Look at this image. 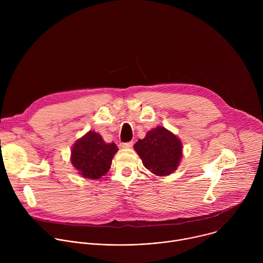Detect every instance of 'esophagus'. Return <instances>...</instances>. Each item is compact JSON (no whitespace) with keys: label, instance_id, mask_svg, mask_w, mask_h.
Instances as JSON below:
<instances>
[{"label":"esophagus","instance_id":"esophagus-1","mask_svg":"<svg viewBox=\"0 0 263 263\" xmlns=\"http://www.w3.org/2000/svg\"><path fill=\"white\" fill-rule=\"evenodd\" d=\"M133 145V141H128V142H122L121 143V146L124 147V148H129Z\"/></svg>","mask_w":263,"mask_h":263}]
</instances>
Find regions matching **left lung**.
I'll list each match as a JSON object with an SVG mask.
<instances>
[{
  "label": "left lung",
  "mask_w": 263,
  "mask_h": 263,
  "mask_svg": "<svg viewBox=\"0 0 263 263\" xmlns=\"http://www.w3.org/2000/svg\"><path fill=\"white\" fill-rule=\"evenodd\" d=\"M134 148L144 167L158 176H167L176 171L182 157L180 139L161 126L149 130L134 144Z\"/></svg>",
  "instance_id": "1"
}]
</instances>
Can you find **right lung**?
<instances>
[{
	"label": "right lung",
	"instance_id": "add662e5",
	"mask_svg": "<svg viewBox=\"0 0 263 263\" xmlns=\"http://www.w3.org/2000/svg\"><path fill=\"white\" fill-rule=\"evenodd\" d=\"M118 149L115 142L107 143L99 133L89 131L73 144L71 163L84 178L100 179L110 168Z\"/></svg>",
	"mask_w": 263,
	"mask_h": 263
}]
</instances>
